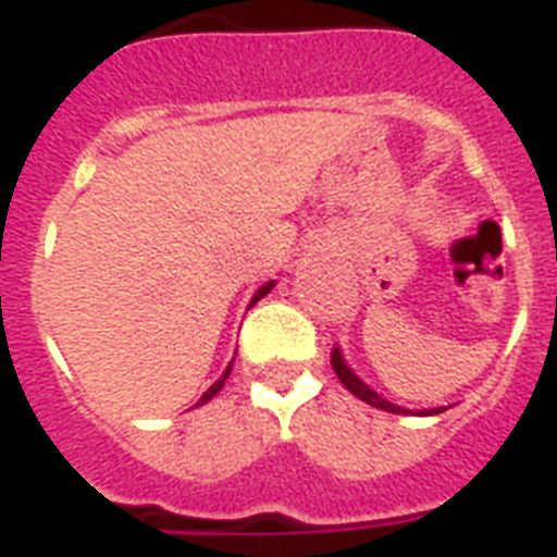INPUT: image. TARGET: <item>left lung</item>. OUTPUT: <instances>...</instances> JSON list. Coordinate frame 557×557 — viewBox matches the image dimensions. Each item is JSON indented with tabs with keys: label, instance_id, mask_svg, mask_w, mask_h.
Wrapping results in <instances>:
<instances>
[{
	"label": "left lung",
	"instance_id": "left-lung-1",
	"mask_svg": "<svg viewBox=\"0 0 557 557\" xmlns=\"http://www.w3.org/2000/svg\"><path fill=\"white\" fill-rule=\"evenodd\" d=\"M332 370H335V375L341 379V384L352 393V396H358L361 401H367L370 407H379V410H387V413H410V416H436V413H445L448 407H428V410H407V407L401 405H393V401H387L384 396H379L375 389L370 387V384H364V381L358 379L356 372H352V367L347 364V358L341 356V349L335 347L332 349Z\"/></svg>",
	"mask_w": 557,
	"mask_h": 557
}]
</instances>
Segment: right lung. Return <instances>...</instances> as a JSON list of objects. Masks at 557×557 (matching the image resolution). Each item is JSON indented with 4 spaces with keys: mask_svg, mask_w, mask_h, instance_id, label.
Masks as SVG:
<instances>
[{
    "mask_svg": "<svg viewBox=\"0 0 557 557\" xmlns=\"http://www.w3.org/2000/svg\"><path fill=\"white\" fill-rule=\"evenodd\" d=\"M271 288H274V280H269V283H265V286H260V288H257V292H253V297H251V306L257 304V300H260V297H265V295H269ZM231 364H234V361H231ZM231 364H227V370L222 372V379H216V381H213V384H210V387H208V393H205V396H201L199 401H196V407H199V405H205V401H210V398L216 396L219 389L225 387L227 375H231Z\"/></svg>",
    "mask_w": 557,
    "mask_h": 557,
    "instance_id": "add662e5",
    "label": "right lung"
}]
</instances>
